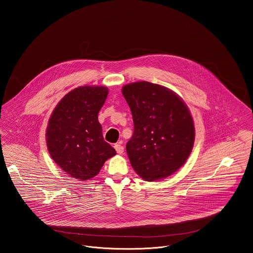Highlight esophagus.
Returning a JSON list of instances; mask_svg holds the SVG:
<instances>
[{"label":"esophagus","instance_id":"34e87169","mask_svg":"<svg viewBox=\"0 0 253 253\" xmlns=\"http://www.w3.org/2000/svg\"><path fill=\"white\" fill-rule=\"evenodd\" d=\"M115 149H116V151H117V153L118 154H123V152H124V147L122 146V145L120 144V143H118V144H115Z\"/></svg>","mask_w":253,"mask_h":253}]
</instances>
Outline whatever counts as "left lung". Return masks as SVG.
Wrapping results in <instances>:
<instances>
[{
	"label": "left lung",
	"instance_id": "8db88e82",
	"mask_svg": "<svg viewBox=\"0 0 253 253\" xmlns=\"http://www.w3.org/2000/svg\"><path fill=\"white\" fill-rule=\"evenodd\" d=\"M121 92L134 125L126 144L132 169L148 182L169 177L193 151L195 128L187 104L172 90L149 82L128 84Z\"/></svg>",
	"mask_w": 253,
	"mask_h": 253
}]
</instances>
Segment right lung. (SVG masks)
I'll return each mask as SVG.
<instances>
[{
  "instance_id": "obj_1",
  "label": "right lung",
  "mask_w": 253,
  "mask_h": 253,
  "mask_svg": "<svg viewBox=\"0 0 253 253\" xmlns=\"http://www.w3.org/2000/svg\"><path fill=\"white\" fill-rule=\"evenodd\" d=\"M108 92L101 85L75 88L60 99L49 118L45 132L49 155L73 178H93L105 161L117 155L104 141L97 120Z\"/></svg>"
}]
</instances>
